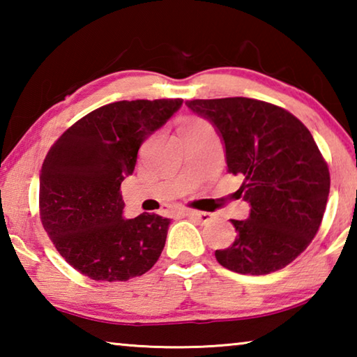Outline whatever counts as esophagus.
Segmentation results:
<instances>
[{
    "label": "esophagus",
    "mask_w": 357,
    "mask_h": 357,
    "mask_svg": "<svg viewBox=\"0 0 357 357\" xmlns=\"http://www.w3.org/2000/svg\"><path fill=\"white\" fill-rule=\"evenodd\" d=\"M185 217H189V219H193L200 223H208L214 219V214L211 213H200V211H185L184 213Z\"/></svg>",
    "instance_id": "esophagus-1"
}]
</instances>
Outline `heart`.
<instances>
[{"instance_id": "1", "label": "heart", "mask_w": 357, "mask_h": 357, "mask_svg": "<svg viewBox=\"0 0 357 357\" xmlns=\"http://www.w3.org/2000/svg\"><path fill=\"white\" fill-rule=\"evenodd\" d=\"M198 124H203L202 121H197V119H187L184 121L183 124H181V128H192V126H198Z\"/></svg>"}]
</instances>
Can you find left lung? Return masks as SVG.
<instances>
[{"mask_svg": "<svg viewBox=\"0 0 357 357\" xmlns=\"http://www.w3.org/2000/svg\"><path fill=\"white\" fill-rule=\"evenodd\" d=\"M185 105L214 126L236 195L249 203L245 220H231L236 239L215 258L238 274L285 268L315 238L329 197V168L310 130L291 113L249 98L195 99Z\"/></svg>", "mask_w": 357, "mask_h": 357, "instance_id": "obj_1", "label": "left lung"}]
</instances>
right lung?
I'll return each mask as SVG.
<instances>
[{
	"label": "right lung",
	"mask_w": 357,
	"mask_h": 357,
	"mask_svg": "<svg viewBox=\"0 0 357 357\" xmlns=\"http://www.w3.org/2000/svg\"><path fill=\"white\" fill-rule=\"evenodd\" d=\"M183 99L119 100L78 119L45 155L39 174L44 229L66 261L100 282H126L153 268L170 219L124 217L121 183L134 173L138 149Z\"/></svg>",
	"instance_id": "right-lung-1"
}]
</instances>
